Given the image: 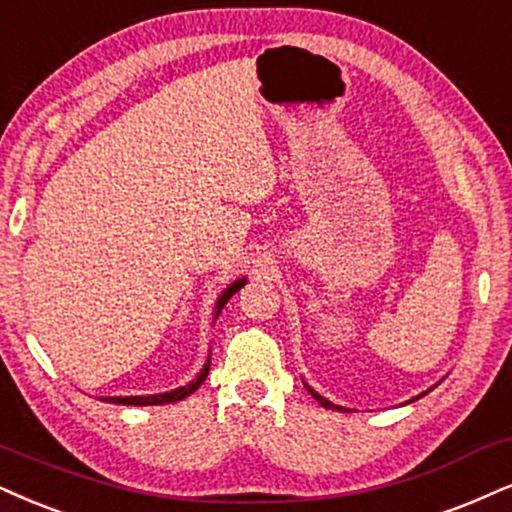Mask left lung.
<instances>
[{"instance_id": "left-lung-1", "label": "left lung", "mask_w": 512, "mask_h": 512, "mask_svg": "<svg viewBox=\"0 0 512 512\" xmlns=\"http://www.w3.org/2000/svg\"><path fill=\"white\" fill-rule=\"evenodd\" d=\"M306 389H308V391H311V396H313V399H315V401H318V403H320V406H323V408H334V410H342V408H339V406H334V403H332V401H327V399H323V396H320V394H318V391H313L311 387H308V384H306Z\"/></svg>"}]
</instances>
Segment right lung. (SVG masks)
Returning <instances> with one entry per match:
<instances>
[{"mask_svg": "<svg viewBox=\"0 0 512 512\" xmlns=\"http://www.w3.org/2000/svg\"><path fill=\"white\" fill-rule=\"evenodd\" d=\"M244 282H246V277H242V280H235L230 287L225 289L223 294L218 296V301H216V318L220 315V311H223V306L227 304V301L232 299V294H237L239 289L244 287ZM208 368H211V358H208L204 368H201V372L197 375V380L189 382L187 387H178V389H173V391H166V394H151V396H106V399H102V401L116 403V406H161V403L182 401V399H187L189 394H194V391H197V389L201 387V384H204L206 375H208Z\"/></svg>", "mask_w": 512, "mask_h": 512, "instance_id": "obj_1", "label": "right lung"}]
</instances>
